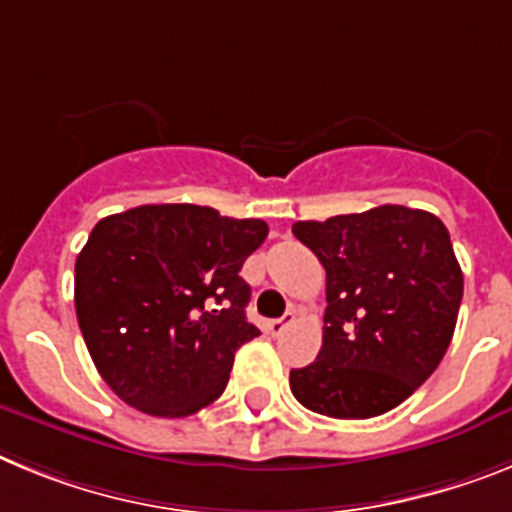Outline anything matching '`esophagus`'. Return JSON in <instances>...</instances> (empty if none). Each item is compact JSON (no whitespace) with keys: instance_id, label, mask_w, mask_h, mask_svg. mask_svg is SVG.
<instances>
[{"instance_id":"obj_1","label":"esophagus","mask_w":512,"mask_h":512,"mask_svg":"<svg viewBox=\"0 0 512 512\" xmlns=\"http://www.w3.org/2000/svg\"><path fill=\"white\" fill-rule=\"evenodd\" d=\"M288 324H293V314H291V311H288V314H283L281 319H270V322H268V332L273 337H278V335H283V332H286Z\"/></svg>"}]
</instances>
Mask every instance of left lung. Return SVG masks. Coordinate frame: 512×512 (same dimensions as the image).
<instances>
[{
    "instance_id": "1",
    "label": "left lung",
    "mask_w": 512,
    "mask_h": 512,
    "mask_svg": "<svg viewBox=\"0 0 512 512\" xmlns=\"http://www.w3.org/2000/svg\"><path fill=\"white\" fill-rule=\"evenodd\" d=\"M327 273L322 350L291 371L293 397L337 420L384 415L420 389L451 345L464 275L438 216L379 206L296 221Z\"/></svg>"
}]
</instances>
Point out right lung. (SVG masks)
Instances as JSON below:
<instances>
[{"mask_svg": "<svg viewBox=\"0 0 512 512\" xmlns=\"http://www.w3.org/2000/svg\"><path fill=\"white\" fill-rule=\"evenodd\" d=\"M260 219L162 203L97 221L74 265L79 330L105 384L154 417H188L221 397L247 322L244 260Z\"/></svg>", "mask_w": 512, "mask_h": 512, "instance_id": "obj_1", "label": "right lung"}]
</instances>
